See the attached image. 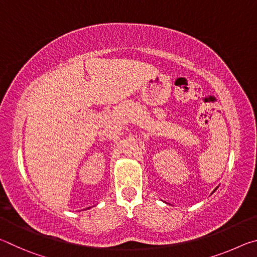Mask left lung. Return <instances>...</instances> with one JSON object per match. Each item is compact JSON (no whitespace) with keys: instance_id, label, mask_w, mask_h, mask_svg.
I'll return each mask as SVG.
<instances>
[{"instance_id":"8db88e82","label":"left lung","mask_w":257,"mask_h":257,"mask_svg":"<svg viewBox=\"0 0 257 257\" xmlns=\"http://www.w3.org/2000/svg\"><path fill=\"white\" fill-rule=\"evenodd\" d=\"M216 188H217V187H216ZM216 188H215V189H214V190H213V191H215V190H216Z\"/></svg>"}]
</instances>
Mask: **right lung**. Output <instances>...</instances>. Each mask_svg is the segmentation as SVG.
<instances>
[{
    "mask_svg": "<svg viewBox=\"0 0 257 257\" xmlns=\"http://www.w3.org/2000/svg\"><path fill=\"white\" fill-rule=\"evenodd\" d=\"M87 208H90V207H87Z\"/></svg>",
    "mask_w": 257,
    "mask_h": 257,
    "instance_id": "add662e5",
    "label": "right lung"
}]
</instances>
